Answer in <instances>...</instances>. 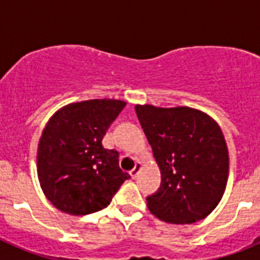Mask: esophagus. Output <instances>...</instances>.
<instances>
[{"label":"esophagus","mask_w":260,"mask_h":260,"mask_svg":"<svg viewBox=\"0 0 260 260\" xmlns=\"http://www.w3.org/2000/svg\"><path fill=\"white\" fill-rule=\"evenodd\" d=\"M141 162L138 161V162H135V167L133 168L132 171H130V176L133 177V178H135V177L138 176V173H139V171H141Z\"/></svg>","instance_id":"obj_1"}]
</instances>
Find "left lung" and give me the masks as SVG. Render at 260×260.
Returning a JSON list of instances; mask_svg holds the SVG:
<instances>
[{"instance_id":"obj_1","label":"left lung","mask_w":260,"mask_h":260,"mask_svg":"<svg viewBox=\"0 0 260 260\" xmlns=\"http://www.w3.org/2000/svg\"><path fill=\"white\" fill-rule=\"evenodd\" d=\"M135 112L161 172L160 187L147 197L150 211L172 224L204 219L221 201L228 181V148L220 126L187 107L137 105Z\"/></svg>"}]
</instances>
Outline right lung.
<instances>
[{"label":"right lung","mask_w":260,"mask_h":260,"mask_svg":"<svg viewBox=\"0 0 260 260\" xmlns=\"http://www.w3.org/2000/svg\"><path fill=\"white\" fill-rule=\"evenodd\" d=\"M126 103L88 100L59 109L48 121L38 148V176L48 201L69 215L105 208L130 178L118 165V152L103 138Z\"/></svg>","instance_id":"add662e5"}]
</instances>
